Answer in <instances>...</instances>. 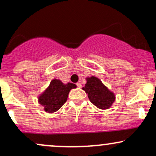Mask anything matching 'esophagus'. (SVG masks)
<instances>
[{
  "instance_id": "34e87169",
  "label": "esophagus",
  "mask_w": 156,
  "mask_h": 156,
  "mask_svg": "<svg viewBox=\"0 0 156 156\" xmlns=\"http://www.w3.org/2000/svg\"><path fill=\"white\" fill-rule=\"evenodd\" d=\"M76 85H77V87H79V88H80V87H82V86H81V83H80V82H78V83H76Z\"/></svg>"
}]
</instances>
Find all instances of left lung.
<instances>
[{
	"label": "left lung",
	"mask_w": 156,
	"mask_h": 156,
	"mask_svg": "<svg viewBox=\"0 0 156 156\" xmlns=\"http://www.w3.org/2000/svg\"><path fill=\"white\" fill-rule=\"evenodd\" d=\"M83 89L88 94L89 101L98 108L108 109L115 101V95L96 77L87 78Z\"/></svg>",
	"instance_id": "1"
}]
</instances>
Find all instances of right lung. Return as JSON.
<instances>
[{
  "label": "right lung",
  "instance_id": "right-lung-1",
  "mask_svg": "<svg viewBox=\"0 0 156 156\" xmlns=\"http://www.w3.org/2000/svg\"><path fill=\"white\" fill-rule=\"evenodd\" d=\"M76 88L74 83L64 84L59 80L53 79L44 92L39 97V103L46 112L53 113L59 109L67 101L72 89Z\"/></svg>",
  "mask_w": 156,
  "mask_h": 156
}]
</instances>
